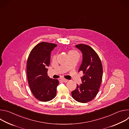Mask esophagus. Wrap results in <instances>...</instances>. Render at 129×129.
Returning a JSON list of instances; mask_svg holds the SVG:
<instances>
[{
	"label": "esophagus",
	"instance_id": "obj_1",
	"mask_svg": "<svg viewBox=\"0 0 129 129\" xmlns=\"http://www.w3.org/2000/svg\"><path fill=\"white\" fill-rule=\"evenodd\" d=\"M60 81H62V82H65V83H66V82H67L68 81V80H66V79H64V78L61 79L60 80Z\"/></svg>",
	"mask_w": 129,
	"mask_h": 129
}]
</instances>
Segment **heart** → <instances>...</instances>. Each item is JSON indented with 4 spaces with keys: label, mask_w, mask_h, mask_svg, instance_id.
<instances>
[{
    "label": "heart",
    "mask_w": 129,
    "mask_h": 129,
    "mask_svg": "<svg viewBox=\"0 0 129 129\" xmlns=\"http://www.w3.org/2000/svg\"><path fill=\"white\" fill-rule=\"evenodd\" d=\"M70 52H72V53H75L78 54V52H77L76 51H75V50H72V51H70ZM55 58H56V56H54V57H53V59H55Z\"/></svg>",
    "instance_id": "1"
}]
</instances>
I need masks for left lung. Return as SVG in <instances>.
Masks as SVG:
<instances>
[{
	"mask_svg": "<svg viewBox=\"0 0 129 129\" xmlns=\"http://www.w3.org/2000/svg\"><path fill=\"white\" fill-rule=\"evenodd\" d=\"M83 53V61L79 68L84 76L82 84L77 85L71 92L72 98L78 102L86 103L92 100L97 95L103 77V66L98 53L90 46L80 44L76 45Z\"/></svg>",
	"mask_w": 129,
	"mask_h": 129,
	"instance_id": "left-lung-1",
	"label": "left lung"
}]
</instances>
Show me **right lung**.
I'll use <instances>...</instances> for the list:
<instances>
[{"mask_svg": "<svg viewBox=\"0 0 129 129\" xmlns=\"http://www.w3.org/2000/svg\"><path fill=\"white\" fill-rule=\"evenodd\" d=\"M56 44L42 42L31 50L27 61V77L34 96L39 101L48 102L56 95L59 81L47 76L50 53Z\"/></svg>", "mask_w": 129, "mask_h": 129, "instance_id": "obj_1", "label": "right lung"}]
</instances>
